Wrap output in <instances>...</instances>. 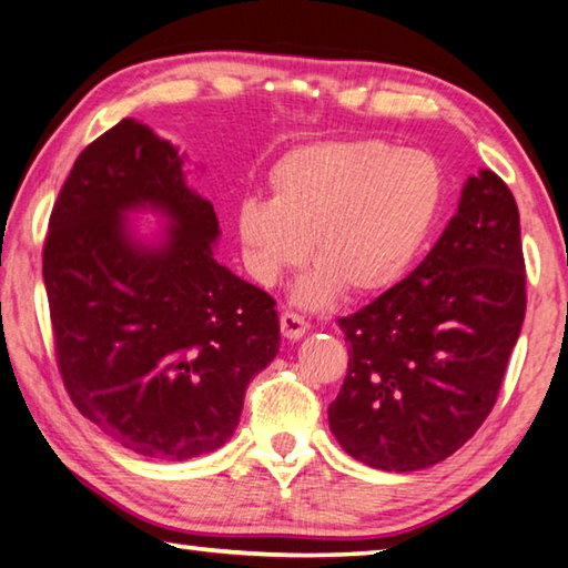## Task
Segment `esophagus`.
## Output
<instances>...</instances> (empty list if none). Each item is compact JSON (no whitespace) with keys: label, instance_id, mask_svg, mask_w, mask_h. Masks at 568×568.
<instances>
[{"label":"esophagus","instance_id":"1","mask_svg":"<svg viewBox=\"0 0 568 568\" xmlns=\"http://www.w3.org/2000/svg\"><path fill=\"white\" fill-rule=\"evenodd\" d=\"M307 320L305 317H301L297 313H283L281 315V333H283V337H287V339H301L305 333H307Z\"/></svg>","mask_w":568,"mask_h":568}]
</instances>
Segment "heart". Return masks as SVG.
I'll return each mask as SVG.
<instances>
[{
	"label": "heart",
	"mask_w": 568,
	"mask_h": 568,
	"mask_svg": "<svg viewBox=\"0 0 568 568\" xmlns=\"http://www.w3.org/2000/svg\"><path fill=\"white\" fill-rule=\"evenodd\" d=\"M271 201L239 209L251 275L277 283L311 245L317 265L295 303L325 307L339 293L369 297L395 285L415 261L439 205V173L425 153L379 141H323L295 149L271 171Z\"/></svg>",
	"instance_id": "1"
}]
</instances>
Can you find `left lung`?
Here are the masks:
<instances>
[{"mask_svg":"<svg viewBox=\"0 0 568 568\" xmlns=\"http://www.w3.org/2000/svg\"><path fill=\"white\" fill-rule=\"evenodd\" d=\"M524 313L517 201L481 169L425 261L337 320L349 343L347 377L327 407L339 447L385 471L455 455L497 402Z\"/></svg>","mask_w":568,"mask_h":568,"instance_id":"obj_1","label":"left lung"}]
</instances>
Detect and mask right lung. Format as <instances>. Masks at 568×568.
I'll list each match as a JSON object with an SVG mask.
<instances>
[{
	"label": "right lung",
	"mask_w": 568,
	"mask_h": 568,
	"mask_svg": "<svg viewBox=\"0 0 568 568\" xmlns=\"http://www.w3.org/2000/svg\"><path fill=\"white\" fill-rule=\"evenodd\" d=\"M168 221L139 240L129 212ZM219 219L183 156L123 119L79 153L54 203L44 285L61 379L87 419L141 457L223 447L281 345L275 301L213 257Z\"/></svg>",
	"instance_id": "obj_1"
}]
</instances>
